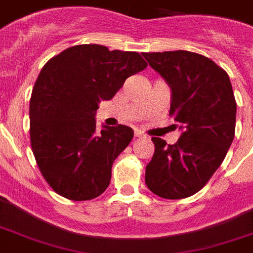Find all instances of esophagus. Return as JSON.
Instances as JSON below:
<instances>
[{"mask_svg":"<svg viewBox=\"0 0 253 253\" xmlns=\"http://www.w3.org/2000/svg\"><path fill=\"white\" fill-rule=\"evenodd\" d=\"M135 137H137V138H143V137H146V136L143 135L142 132H140V131H135Z\"/></svg>","mask_w":253,"mask_h":253,"instance_id":"1","label":"esophagus"}]
</instances>
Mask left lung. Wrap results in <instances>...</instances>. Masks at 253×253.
I'll return each mask as SVG.
<instances>
[{
    "label": "left lung",
    "mask_w": 253,
    "mask_h": 253,
    "mask_svg": "<svg viewBox=\"0 0 253 253\" xmlns=\"http://www.w3.org/2000/svg\"><path fill=\"white\" fill-rule=\"evenodd\" d=\"M171 89L169 115L181 135L174 145L152 137L155 152L145 181L154 194L183 199L199 192L220 166L236 129L237 104L229 77L200 54L143 53Z\"/></svg>",
    "instance_id": "1"
}]
</instances>
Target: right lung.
Masks as SVG:
<instances>
[{"mask_svg":"<svg viewBox=\"0 0 253 253\" xmlns=\"http://www.w3.org/2000/svg\"><path fill=\"white\" fill-rule=\"evenodd\" d=\"M147 63L136 51L77 45L50 59L30 99V140L36 164L54 192L70 200L99 197L112 165L131 142L129 127H95V111Z\"/></svg>","mask_w":253,"mask_h":253,"instance_id":"add662e5","label":"right lung"}]
</instances>
